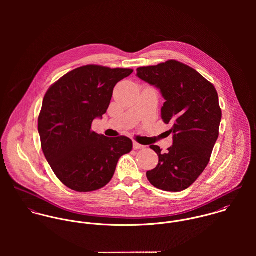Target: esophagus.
Returning a JSON list of instances; mask_svg holds the SVG:
<instances>
[{
    "label": "esophagus",
    "mask_w": 256,
    "mask_h": 256,
    "mask_svg": "<svg viewBox=\"0 0 256 256\" xmlns=\"http://www.w3.org/2000/svg\"><path fill=\"white\" fill-rule=\"evenodd\" d=\"M133 148H134L135 150H141V148H145L146 146H143V145H140V144H138L137 142H134V143H133Z\"/></svg>",
    "instance_id": "obj_1"
}]
</instances>
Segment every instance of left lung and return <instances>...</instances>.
<instances>
[{
	"label": "left lung",
	"instance_id": "obj_1",
	"mask_svg": "<svg viewBox=\"0 0 256 256\" xmlns=\"http://www.w3.org/2000/svg\"><path fill=\"white\" fill-rule=\"evenodd\" d=\"M137 76L160 90L166 100L162 118L174 135L166 152L150 146L158 164L146 172V178L164 191H182L204 172L218 140L222 110L217 90L197 71L176 60L138 68Z\"/></svg>",
	"mask_w": 256,
	"mask_h": 256
}]
</instances>
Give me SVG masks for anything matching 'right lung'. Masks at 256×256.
I'll use <instances>...</instances> for the list:
<instances>
[{
	"label": "right lung",
	"mask_w": 256,
	"mask_h": 256,
	"mask_svg": "<svg viewBox=\"0 0 256 256\" xmlns=\"http://www.w3.org/2000/svg\"><path fill=\"white\" fill-rule=\"evenodd\" d=\"M133 73L98 65L76 68L47 90L38 117L44 156L56 176L78 192H90L110 182L119 158L132 150V141L92 131L96 118L110 106L113 88Z\"/></svg>",
	"instance_id": "add662e5"
}]
</instances>
